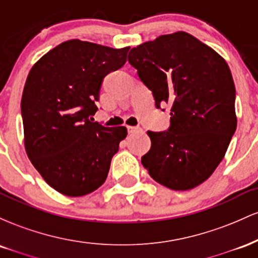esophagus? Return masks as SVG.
<instances>
[{"label": "esophagus", "mask_w": 258, "mask_h": 258, "mask_svg": "<svg viewBox=\"0 0 258 258\" xmlns=\"http://www.w3.org/2000/svg\"><path fill=\"white\" fill-rule=\"evenodd\" d=\"M126 127H127V131H128V133H135V132L142 131L141 127H138V126H126Z\"/></svg>", "instance_id": "obj_1"}]
</instances>
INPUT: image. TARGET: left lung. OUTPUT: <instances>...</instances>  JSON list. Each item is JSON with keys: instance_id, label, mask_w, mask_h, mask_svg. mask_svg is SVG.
Segmentation results:
<instances>
[{"instance_id": "obj_1", "label": "left lung", "mask_w": 258, "mask_h": 258, "mask_svg": "<svg viewBox=\"0 0 258 258\" xmlns=\"http://www.w3.org/2000/svg\"><path fill=\"white\" fill-rule=\"evenodd\" d=\"M128 63L152 90L156 108L171 105L170 128L148 131L152 147L142 165L172 190L195 188L214 173L236 130L229 67L215 49L184 31L135 47Z\"/></svg>"}]
</instances>
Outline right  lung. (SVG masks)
Masks as SVG:
<instances>
[{"instance_id": "obj_1", "label": "right lung", "mask_w": 258, "mask_h": 258, "mask_svg": "<svg viewBox=\"0 0 258 258\" xmlns=\"http://www.w3.org/2000/svg\"><path fill=\"white\" fill-rule=\"evenodd\" d=\"M130 47L110 48L69 40L31 68L22 96L24 146L47 184L84 197L105 182L125 126L104 127L90 117L103 79L126 63Z\"/></svg>"}]
</instances>
